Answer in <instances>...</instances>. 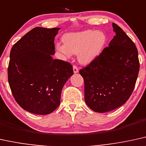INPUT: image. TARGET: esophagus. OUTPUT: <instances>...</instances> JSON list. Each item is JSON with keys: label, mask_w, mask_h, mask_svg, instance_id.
<instances>
[{"label": "esophagus", "mask_w": 146, "mask_h": 146, "mask_svg": "<svg viewBox=\"0 0 146 146\" xmlns=\"http://www.w3.org/2000/svg\"><path fill=\"white\" fill-rule=\"evenodd\" d=\"M73 72H74L75 73H78V71H79V69H78V68H77V67L76 65H73Z\"/></svg>", "instance_id": "1"}]
</instances>
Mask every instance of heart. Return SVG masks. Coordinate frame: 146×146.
<instances>
[{
	"instance_id": "b5f03b06",
	"label": "heart",
	"mask_w": 146,
	"mask_h": 146,
	"mask_svg": "<svg viewBox=\"0 0 146 146\" xmlns=\"http://www.w3.org/2000/svg\"><path fill=\"white\" fill-rule=\"evenodd\" d=\"M62 41L64 44H56L57 50L66 57L78 52L79 61L88 64L100 54L106 44L107 37L101 31L87 29L64 34Z\"/></svg>"
}]
</instances>
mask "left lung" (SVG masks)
<instances>
[{"mask_svg":"<svg viewBox=\"0 0 146 146\" xmlns=\"http://www.w3.org/2000/svg\"><path fill=\"white\" fill-rule=\"evenodd\" d=\"M116 35L89 64L79 70L84 79L86 103L94 111L106 112L127 102L139 71L138 52L131 39L112 23Z\"/></svg>","mask_w":146,"mask_h":146,"instance_id":"1","label":"left lung"}]
</instances>
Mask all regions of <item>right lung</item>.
<instances>
[{
  "label": "right lung",
  "instance_id": "obj_1",
  "mask_svg": "<svg viewBox=\"0 0 146 146\" xmlns=\"http://www.w3.org/2000/svg\"><path fill=\"white\" fill-rule=\"evenodd\" d=\"M59 29L35 27L11 50L9 86L18 104L31 113L44 115L56 110L62 88L73 74L71 63L52 57Z\"/></svg>",
  "mask_w": 146,
  "mask_h": 146
}]
</instances>
